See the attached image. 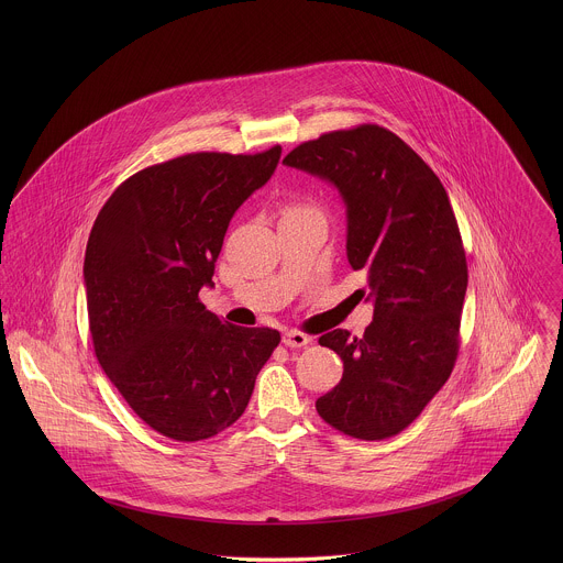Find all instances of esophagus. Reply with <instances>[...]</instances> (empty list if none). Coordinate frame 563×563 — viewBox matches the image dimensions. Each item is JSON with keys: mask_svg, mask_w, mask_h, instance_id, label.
Segmentation results:
<instances>
[{"mask_svg": "<svg viewBox=\"0 0 563 563\" xmlns=\"http://www.w3.org/2000/svg\"><path fill=\"white\" fill-rule=\"evenodd\" d=\"M282 342H284L286 346H295V349H299V346L310 344V342H312V335H308V333H303V331H299V329H288V331L284 333Z\"/></svg>", "mask_w": 563, "mask_h": 563, "instance_id": "34e87169", "label": "esophagus"}]
</instances>
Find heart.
Segmentation results:
<instances>
[{"mask_svg": "<svg viewBox=\"0 0 563 563\" xmlns=\"http://www.w3.org/2000/svg\"><path fill=\"white\" fill-rule=\"evenodd\" d=\"M299 212H317V208L310 201H303V199H292L284 208V214H299Z\"/></svg>", "mask_w": 563, "mask_h": 563, "instance_id": "1", "label": "heart"}]
</instances>
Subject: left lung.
Wrapping results in <instances>:
<instances>
[{"label": "left lung", "instance_id": "1", "mask_svg": "<svg viewBox=\"0 0 563 563\" xmlns=\"http://www.w3.org/2000/svg\"><path fill=\"white\" fill-rule=\"evenodd\" d=\"M284 162L331 181L346 206V257L368 277L364 335L319 338L344 373L317 411L357 440L401 433L453 373L468 264L449 195L395 132L364 123L295 147Z\"/></svg>", "mask_w": 563, "mask_h": 563}]
</instances>
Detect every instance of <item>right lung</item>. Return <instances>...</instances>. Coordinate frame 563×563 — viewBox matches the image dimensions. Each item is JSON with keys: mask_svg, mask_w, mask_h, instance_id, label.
Segmentation results:
<instances>
[{"mask_svg": "<svg viewBox=\"0 0 563 563\" xmlns=\"http://www.w3.org/2000/svg\"><path fill=\"white\" fill-rule=\"evenodd\" d=\"M282 156L197 152L128 177L90 230L84 284L95 355L154 431L197 442L234 424L282 335L199 301L234 212Z\"/></svg>", "mask_w": 563, "mask_h": 563, "instance_id": "1", "label": "right lung"}]
</instances>
